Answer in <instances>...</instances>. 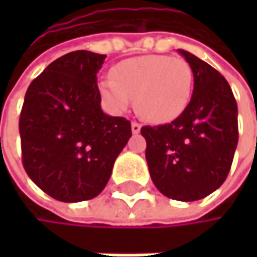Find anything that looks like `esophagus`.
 <instances>
[{"label":"esophagus","mask_w":257,"mask_h":257,"mask_svg":"<svg viewBox=\"0 0 257 257\" xmlns=\"http://www.w3.org/2000/svg\"><path fill=\"white\" fill-rule=\"evenodd\" d=\"M131 129H132V134H138L141 131V125L138 122H132L131 123Z\"/></svg>","instance_id":"1"}]
</instances>
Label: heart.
<instances>
[{"instance_id":"1","label":"heart","mask_w":257,"mask_h":257,"mask_svg":"<svg viewBox=\"0 0 257 257\" xmlns=\"http://www.w3.org/2000/svg\"><path fill=\"white\" fill-rule=\"evenodd\" d=\"M111 78L99 83L107 105L122 113L137 98L138 113L153 123H168L186 110L193 89V73L183 58L144 55L117 64Z\"/></svg>"}]
</instances>
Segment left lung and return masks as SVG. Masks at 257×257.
Wrapping results in <instances>:
<instances>
[{
  "instance_id": "left-lung-1",
  "label": "left lung",
  "mask_w": 257,
  "mask_h": 257,
  "mask_svg": "<svg viewBox=\"0 0 257 257\" xmlns=\"http://www.w3.org/2000/svg\"><path fill=\"white\" fill-rule=\"evenodd\" d=\"M193 73V93L176 120L143 126L146 161L158 190L176 201H198L226 180L238 144V107L217 70L179 49Z\"/></svg>"
}]
</instances>
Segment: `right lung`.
<instances>
[{"label":"right lung","instance_id":"1","mask_svg":"<svg viewBox=\"0 0 257 257\" xmlns=\"http://www.w3.org/2000/svg\"><path fill=\"white\" fill-rule=\"evenodd\" d=\"M105 55L76 50L32 80L19 119L22 164L43 192L62 202L98 196L132 135L131 122L101 110L96 73Z\"/></svg>","mask_w":257,"mask_h":257}]
</instances>
